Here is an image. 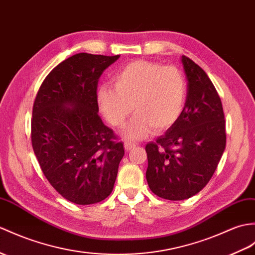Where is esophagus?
I'll use <instances>...</instances> for the list:
<instances>
[{
	"instance_id": "34e87169",
	"label": "esophagus",
	"mask_w": 255,
	"mask_h": 255,
	"mask_svg": "<svg viewBox=\"0 0 255 255\" xmlns=\"http://www.w3.org/2000/svg\"><path fill=\"white\" fill-rule=\"evenodd\" d=\"M124 145H125V150L126 151H130V150L132 149V147H134L135 145H137V143H135V142L127 140V141H125V143H124Z\"/></svg>"
}]
</instances>
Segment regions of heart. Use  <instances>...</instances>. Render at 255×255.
Masks as SVG:
<instances>
[{"instance_id":"1","label":"heart","mask_w":255,"mask_h":255,"mask_svg":"<svg viewBox=\"0 0 255 255\" xmlns=\"http://www.w3.org/2000/svg\"><path fill=\"white\" fill-rule=\"evenodd\" d=\"M112 80L114 87H99L98 105L114 127L123 126L133 111L134 118L123 131L127 138H143L150 128L168 129L185 108L187 82L175 66L139 60L122 67Z\"/></svg>"}]
</instances>
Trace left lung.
<instances>
[{
	"label": "left lung",
	"mask_w": 255,
	"mask_h": 255,
	"mask_svg": "<svg viewBox=\"0 0 255 255\" xmlns=\"http://www.w3.org/2000/svg\"><path fill=\"white\" fill-rule=\"evenodd\" d=\"M181 63L188 80L185 108L166 132L145 145L151 191L170 201L202 190L226 146L223 105L214 85L190 58L182 55Z\"/></svg>",
	"instance_id": "obj_1"
}]
</instances>
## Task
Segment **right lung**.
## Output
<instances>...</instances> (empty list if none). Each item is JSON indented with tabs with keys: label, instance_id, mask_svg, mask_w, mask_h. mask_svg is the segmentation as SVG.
Wrapping results in <instances>:
<instances>
[{
	"label": "right lung",
	"instance_id": "1",
	"mask_svg": "<svg viewBox=\"0 0 255 255\" xmlns=\"http://www.w3.org/2000/svg\"><path fill=\"white\" fill-rule=\"evenodd\" d=\"M118 58L68 57L46 76L33 103L31 142L40 167L63 198L79 205L109 197L125 154L98 115L99 78Z\"/></svg>",
	"mask_w": 255,
	"mask_h": 255
}]
</instances>
